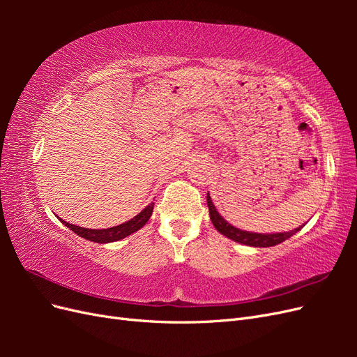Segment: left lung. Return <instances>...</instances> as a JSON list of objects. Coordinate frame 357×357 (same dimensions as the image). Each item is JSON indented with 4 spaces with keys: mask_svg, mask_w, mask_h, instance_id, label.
I'll list each match as a JSON object with an SVG mask.
<instances>
[{
    "mask_svg": "<svg viewBox=\"0 0 357 357\" xmlns=\"http://www.w3.org/2000/svg\"><path fill=\"white\" fill-rule=\"evenodd\" d=\"M207 205H208V211H210V219L214 225V228L218 229L220 234H223L225 236H228V238L236 241V243H241L245 245H253V247H273L277 245L280 243H283L284 240L290 238L291 235L296 234L301 226L294 231L290 232H280V234H253V232H245L241 229H236L234 228L232 225H229L226 222L222 215L215 210V207L211 202V198L207 193Z\"/></svg>",
    "mask_w": 357,
    "mask_h": 357,
    "instance_id": "8db88e82",
    "label": "left lung"
}]
</instances>
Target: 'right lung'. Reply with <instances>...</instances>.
<instances>
[{
  "instance_id": "obj_1",
  "label": "right lung",
  "mask_w": 357,
  "mask_h": 357,
  "mask_svg": "<svg viewBox=\"0 0 357 357\" xmlns=\"http://www.w3.org/2000/svg\"><path fill=\"white\" fill-rule=\"evenodd\" d=\"M153 207H155V202L147 205V207L142 213H138L134 219L128 220L122 225L113 226V228H109V229H88V228H80V226L67 223L63 220H61V222L66 225L67 228H70L74 234L82 236V238H86V240L93 241V243H101V244L102 243H113V241H119V240L125 238V236L134 234L139 228H143V226L147 223V220L150 219V215H152Z\"/></svg>"
}]
</instances>
